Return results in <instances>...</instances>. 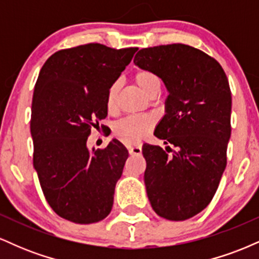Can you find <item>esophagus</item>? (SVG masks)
Segmentation results:
<instances>
[{"label": "esophagus", "instance_id": "1", "mask_svg": "<svg viewBox=\"0 0 259 259\" xmlns=\"http://www.w3.org/2000/svg\"><path fill=\"white\" fill-rule=\"evenodd\" d=\"M127 150H129V153L133 154V156H140L142 152V147L141 145H134V146H129L127 147Z\"/></svg>", "mask_w": 259, "mask_h": 259}]
</instances>
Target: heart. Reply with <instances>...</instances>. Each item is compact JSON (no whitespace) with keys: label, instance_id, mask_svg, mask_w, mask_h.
<instances>
[{"label":"heart","instance_id":"b5f03b06","mask_svg":"<svg viewBox=\"0 0 259 259\" xmlns=\"http://www.w3.org/2000/svg\"><path fill=\"white\" fill-rule=\"evenodd\" d=\"M134 80L147 96L151 97L154 94H158L160 89L159 79L157 78L156 74L150 70H138L134 75ZM118 91H119V82H113L107 91L106 106L109 112L115 111L117 108ZM154 124H156V120L151 115H129L115 123L114 133L124 142L134 144L147 136L153 129Z\"/></svg>","mask_w":259,"mask_h":259}]
</instances>
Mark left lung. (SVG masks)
<instances>
[{
	"label": "left lung",
	"instance_id": "8db88e82",
	"mask_svg": "<svg viewBox=\"0 0 259 259\" xmlns=\"http://www.w3.org/2000/svg\"><path fill=\"white\" fill-rule=\"evenodd\" d=\"M156 74L169 92L165 114L154 130L171 148L145 144V185L153 210L168 221L198 214L212 201L227 167L231 92L214 58L184 44L142 49L134 58Z\"/></svg>",
	"mask_w": 259,
	"mask_h": 259
}]
</instances>
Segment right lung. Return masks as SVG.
Listing matches in <instances>:
<instances>
[{
    "label": "right lung",
    "instance_id": "obj_1",
    "mask_svg": "<svg viewBox=\"0 0 259 259\" xmlns=\"http://www.w3.org/2000/svg\"><path fill=\"white\" fill-rule=\"evenodd\" d=\"M136 51L81 45L53 53L38 74L30 120L32 163L45 198L67 221L91 224L111 213L129 153L115 139L102 150L90 151L86 142L107 117L109 86Z\"/></svg>",
    "mask_w": 259,
    "mask_h": 259
}]
</instances>
